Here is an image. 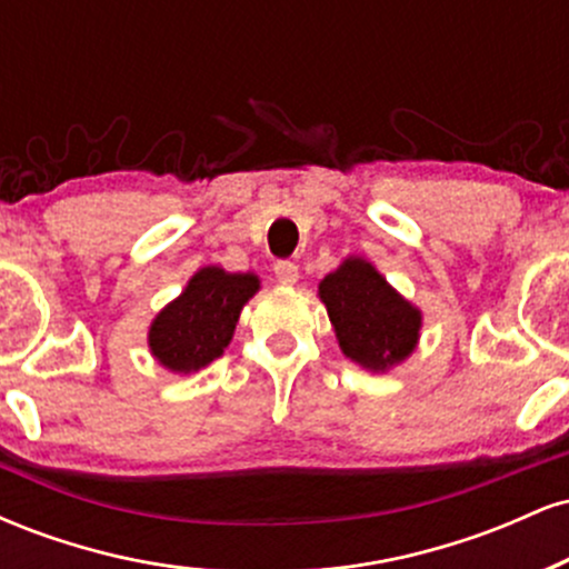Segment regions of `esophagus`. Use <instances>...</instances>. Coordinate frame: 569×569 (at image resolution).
<instances>
[{
  "label": "esophagus",
  "mask_w": 569,
  "mask_h": 569,
  "mask_svg": "<svg viewBox=\"0 0 569 569\" xmlns=\"http://www.w3.org/2000/svg\"><path fill=\"white\" fill-rule=\"evenodd\" d=\"M272 272H276V278L283 286H293V283H297V278H299V267L289 262V259H280V262L272 264Z\"/></svg>",
  "instance_id": "obj_1"
}]
</instances>
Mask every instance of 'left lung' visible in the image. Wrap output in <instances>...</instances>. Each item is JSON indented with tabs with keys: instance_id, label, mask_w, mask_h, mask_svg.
I'll return each mask as SVG.
<instances>
[{
	"instance_id": "8db88e82",
	"label": "left lung",
	"mask_w": 569,
	"mask_h": 569,
	"mask_svg": "<svg viewBox=\"0 0 569 569\" xmlns=\"http://www.w3.org/2000/svg\"><path fill=\"white\" fill-rule=\"evenodd\" d=\"M321 299L339 348L361 367L385 371L403 361L420 337V310L385 283L363 259H345L321 280Z\"/></svg>"
}]
</instances>
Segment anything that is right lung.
Segmentation results:
<instances>
[{"label": "right lung", "mask_w": 569, "mask_h": 569, "mask_svg": "<svg viewBox=\"0 0 569 569\" xmlns=\"http://www.w3.org/2000/svg\"><path fill=\"white\" fill-rule=\"evenodd\" d=\"M257 289L259 278L251 272L202 267L184 293L154 318L149 329L152 356L162 367L184 375L211 363L230 345L240 307Z\"/></svg>", "instance_id": "1"}]
</instances>
